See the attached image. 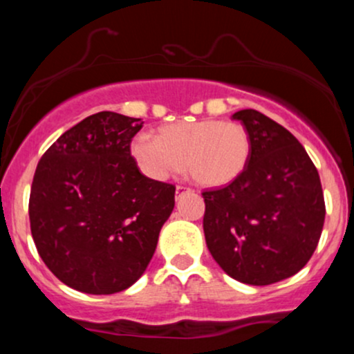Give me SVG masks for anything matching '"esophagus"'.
Segmentation results:
<instances>
[{"label":"esophagus","instance_id":"34e87169","mask_svg":"<svg viewBox=\"0 0 354 354\" xmlns=\"http://www.w3.org/2000/svg\"><path fill=\"white\" fill-rule=\"evenodd\" d=\"M183 193H189V188H186V186H176V196H181Z\"/></svg>","mask_w":354,"mask_h":354}]
</instances>
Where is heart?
<instances>
[{
	"label": "heart",
	"instance_id": "heart-1",
	"mask_svg": "<svg viewBox=\"0 0 354 354\" xmlns=\"http://www.w3.org/2000/svg\"><path fill=\"white\" fill-rule=\"evenodd\" d=\"M131 154L146 176L165 181L186 173L205 188H219L241 176L251 154V138L238 121L200 120L166 124L156 140L140 135Z\"/></svg>",
	"mask_w": 354,
	"mask_h": 354
}]
</instances>
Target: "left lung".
<instances>
[{
  "mask_svg": "<svg viewBox=\"0 0 354 354\" xmlns=\"http://www.w3.org/2000/svg\"><path fill=\"white\" fill-rule=\"evenodd\" d=\"M233 120L250 133V161L228 186L203 193V230L226 274L266 286L310 261L326 214L323 189L306 149L286 128L256 109Z\"/></svg>",
  "mask_w": 354,
  "mask_h": 354,
  "instance_id": "8db88e82",
  "label": "left lung"
}]
</instances>
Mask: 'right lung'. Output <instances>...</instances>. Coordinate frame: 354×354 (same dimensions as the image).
Instances as JSON below:
<instances>
[{"label":"right lung","instance_id":"1","mask_svg":"<svg viewBox=\"0 0 354 354\" xmlns=\"http://www.w3.org/2000/svg\"><path fill=\"white\" fill-rule=\"evenodd\" d=\"M141 118L101 111L64 131L36 166L30 225L36 250L66 286L113 295L151 261L174 186L146 178L129 151Z\"/></svg>","mask_w":354,"mask_h":354}]
</instances>
